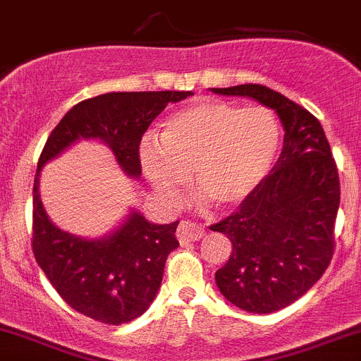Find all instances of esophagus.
<instances>
[{"label":"esophagus","mask_w":361,"mask_h":361,"mask_svg":"<svg viewBox=\"0 0 361 361\" xmlns=\"http://www.w3.org/2000/svg\"><path fill=\"white\" fill-rule=\"evenodd\" d=\"M176 235L178 239H180V243L199 241L204 235V228L201 225L192 224V221H181V224L178 225Z\"/></svg>","instance_id":"1"}]
</instances>
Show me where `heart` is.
Wrapping results in <instances>:
<instances>
[{
  "label": "heart",
  "instance_id": "obj_1",
  "mask_svg": "<svg viewBox=\"0 0 361 361\" xmlns=\"http://www.w3.org/2000/svg\"><path fill=\"white\" fill-rule=\"evenodd\" d=\"M279 147V126L267 108L199 99L171 113L159 140L140 145L143 174L166 204H176L194 169L197 201L234 207L260 187Z\"/></svg>",
  "mask_w": 361,
  "mask_h": 361
}]
</instances>
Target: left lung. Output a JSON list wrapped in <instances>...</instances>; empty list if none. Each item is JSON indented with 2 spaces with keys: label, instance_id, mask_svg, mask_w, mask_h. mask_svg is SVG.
Returning a JSON list of instances; mask_svg holds the SVG:
<instances>
[{
  "label": "left lung",
  "instance_id": "1",
  "mask_svg": "<svg viewBox=\"0 0 361 361\" xmlns=\"http://www.w3.org/2000/svg\"><path fill=\"white\" fill-rule=\"evenodd\" d=\"M211 90L272 108L285 129L281 155L260 187L211 227L232 243L214 274L220 293L243 311L269 314L307 293L332 260L341 204L336 160L319 120L283 94L257 83Z\"/></svg>",
  "mask_w": 361,
  "mask_h": 361
}]
</instances>
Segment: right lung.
I'll return each instance as SVG.
<instances>
[{
	"label": "right lung",
	"instance_id": "right-lung-1",
	"mask_svg": "<svg viewBox=\"0 0 361 361\" xmlns=\"http://www.w3.org/2000/svg\"><path fill=\"white\" fill-rule=\"evenodd\" d=\"M187 90L108 92L75 104L50 133L32 187V253L57 293L75 311L122 325L143 314L162 283L167 255L180 246V221L159 225L130 209L110 234L80 238L57 227L39 197L43 166L82 140H97L115 155L120 169L140 180V143L148 126Z\"/></svg>",
	"mask_w": 361,
	"mask_h": 361
}]
</instances>
